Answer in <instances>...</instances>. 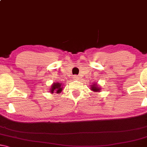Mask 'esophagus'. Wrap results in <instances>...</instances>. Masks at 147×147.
Instances as JSON below:
<instances>
[{
	"mask_svg": "<svg viewBox=\"0 0 147 147\" xmlns=\"http://www.w3.org/2000/svg\"><path fill=\"white\" fill-rule=\"evenodd\" d=\"M73 79H75V80H77V79H78V77H77V76L75 75V76H74V77H73Z\"/></svg>",
	"mask_w": 147,
	"mask_h": 147,
	"instance_id": "esophagus-1",
	"label": "esophagus"
}]
</instances>
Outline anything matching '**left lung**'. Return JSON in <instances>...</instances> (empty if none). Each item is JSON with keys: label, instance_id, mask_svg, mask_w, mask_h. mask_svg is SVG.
Here are the masks:
<instances>
[{"label": "left lung", "instance_id": "left-lung-1", "mask_svg": "<svg viewBox=\"0 0 147 147\" xmlns=\"http://www.w3.org/2000/svg\"><path fill=\"white\" fill-rule=\"evenodd\" d=\"M91 89L94 92L101 91V88L99 87H97V84H93V85H91Z\"/></svg>", "mask_w": 147, "mask_h": 147}]
</instances>
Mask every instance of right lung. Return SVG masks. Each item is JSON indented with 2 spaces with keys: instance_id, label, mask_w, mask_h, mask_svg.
Listing matches in <instances>:
<instances>
[{
  "instance_id": "1",
  "label": "right lung",
  "mask_w": 147,
  "mask_h": 147,
  "mask_svg": "<svg viewBox=\"0 0 147 147\" xmlns=\"http://www.w3.org/2000/svg\"><path fill=\"white\" fill-rule=\"evenodd\" d=\"M50 90L51 93H53L54 91H56L57 93H60V92L62 91V84L59 83L58 82H56V83H53Z\"/></svg>"
}]
</instances>
